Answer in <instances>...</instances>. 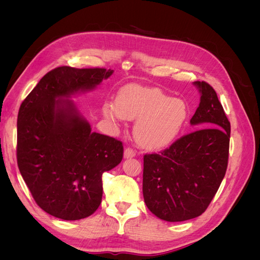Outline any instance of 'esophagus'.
Masks as SVG:
<instances>
[{
	"instance_id": "obj_1",
	"label": "esophagus",
	"mask_w": 260,
	"mask_h": 260,
	"mask_svg": "<svg viewBox=\"0 0 260 260\" xmlns=\"http://www.w3.org/2000/svg\"><path fill=\"white\" fill-rule=\"evenodd\" d=\"M136 156V152L133 151L132 148H130V147H128V148H125L124 149V152H123V157L124 158H132V157H135Z\"/></svg>"
}]
</instances>
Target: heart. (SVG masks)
I'll list each match as a JSON object with an SVG mask.
<instances>
[{
  "mask_svg": "<svg viewBox=\"0 0 260 260\" xmlns=\"http://www.w3.org/2000/svg\"><path fill=\"white\" fill-rule=\"evenodd\" d=\"M102 113L114 123L137 120L133 136L138 144L146 149H161L175 143L188 118L184 101L139 84L123 86L116 104L105 102Z\"/></svg>",
  "mask_w": 260,
  "mask_h": 260,
  "instance_id": "b5f03b06",
  "label": "heart"
}]
</instances>
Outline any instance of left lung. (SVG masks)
<instances>
[{"mask_svg":"<svg viewBox=\"0 0 260 260\" xmlns=\"http://www.w3.org/2000/svg\"><path fill=\"white\" fill-rule=\"evenodd\" d=\"M193 84L201 101L190 123L199 130L160 154L144 155V202L156 217L169 222L196 218L207 209L229 158L230 122L217 93L205 81Z\"/></svg>","mask_w":260,"mask_h":260,"instance_id":"obj_1","label":"left lung"}]
</instances>
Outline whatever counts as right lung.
<instances>
[{"instance_id":"right-lung-1","label":"right lung","mask_w":260,"mask_h":260,"mask_svg":"<svg viewBox=\"0 0 260 260\" xmlns=\"http://www.w3.org/2000/svg\"><path fill=\"white\" fill-rule=\"evenodd\" d=\"M114 70L62 66L51 70L22 102L17 164L36 203L62 220L91 216L102 202V175L122 159L120 141L92 132L75 102Z\"/></svg>"}]
</instances>
